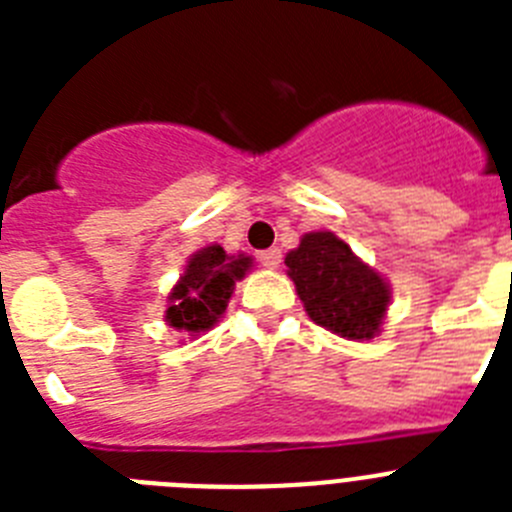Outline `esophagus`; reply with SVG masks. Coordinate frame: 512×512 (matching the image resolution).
Masks as SVG:
<instances>
[{
	"instance_id": "obj_1",
	"label": "esophagus",
	"mask_w": 512,
	"mask_h": 512,
	"mask_svg": "<svg viewBox=\"0 0 512 512\" xmlns=\"http://www.w3.org/2000/svg\"><path fill=\"white\" fill-rule=\"evenodd\" d=\"M259 261H261V266H266V269H277V266L282 264V251H279V248H269V251H261Z\"/></svg>"
}]
</instances>
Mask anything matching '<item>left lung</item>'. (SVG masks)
Returning <instances> with one entry per match:
<instances>
[{
    "instance_id": "8db88e82",
    "label": "left lung",
    "mask_w": 512,
    "mask_h": 512,
    "mask_svg": "<svg viewBox=\"0 0 512 512\" xmlns=\"http://www.w3.org/2000/svg\"><path fill=\"white\" fill-rule=\"evenodd\" d=\"M284 264L312 323L346 341H369L382 333L392 302L390 282L333 230L302 235Z\"/></svg>"
}]
</instances>
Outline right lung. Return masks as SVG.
<instances>
[{
    "instance_id": "add662e5",
    "label": "right lung",
    "mask_w": 512,
    "mask_h": 512,
    "mask_svg": "<svg viewBox=\"0 0 512 512\" xmlns=\"http://www.w3.org/2000/svg\"><path fill=\"white\" fill-rule=\"evenodd\" d=\"M251 266V256L228 253L217 243L194 251L187 259L184 274L166 297V325L187 336H200L210 330L225 315L235 282H241Z\"/></svg>"
}]
</instances>
